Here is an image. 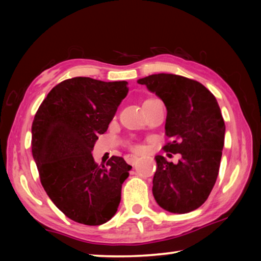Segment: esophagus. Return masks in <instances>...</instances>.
<instances>
[{"label": "esophagus", "mask_w": 261, "mask_h": 261, "mask_svg": "<svg viewBox=\"0 0 261 261\" xmlns=\"http://www.w3.org/2000/svg\"><path fill=\"white\" fill-rule=\"evenodd\" d=\"M125 161L129 163V165L135 166L136 163H137V161H138V158L135 156V155H126L125 156Z\"/></svg>", "instance_id": "esophagus-1"}]
</instances>
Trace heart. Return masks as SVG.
Segmentation results:
<instances>
[{"label": "heart", "mask_w": 261, "mask_h": 261, "mask_svg": "<svg viewBox=\"0 0 261 261\" xmlns=\"http://www.w3.org/2000/svg\"><path fill=\"white\" fill-rule=\"evenodd\" d=\"M134 149H135V151H137V152H139L140 149H141V147H140V146H135Z\"/></svg>", "instance_id": "b5f03b06"}]
</instances>
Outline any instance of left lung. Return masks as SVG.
I'll use <instances>...</instances> for the list:
<instances>
[{"instance_id": "obj_1", "label": "left lung", "mask_w": 261, "mask_h": 261, "mask_svg": "<svg viewBox=\"0 0 261 261\" xmlns=\"http://www.w3.org/2000/svg\"><path fill=\"white\" fill-rule=\"evenodd\" d=\"M137 83L163 101L170 139L163 149L182 155L176 165L155 156L154 199L170 213H189L204 204L218 178L226 134L219 103L202 84L177 74H151Z\"/></svg>"}]
</instances>
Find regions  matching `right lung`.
I'll use <instances>...</instances> for the list:
<instances>
[{
	"label": "right lung",
	"instance_id": "1",
	"mask_svg": "<svg viewBox=\"0 0 261 261\" xmlns=\"http://www.w3.org/2000/svg\"><path fill=\"white\" fill-rule=\"evenodd\" d=\"M127 82L74 77L56 85L32 123V154L43 189L69 219L100 226L117 212L131 166L112 156L106 166L92 151L125 98Z\"/></svg>",
	"mask_w": 261,
	"mask_h": 261
}]
</instances>
